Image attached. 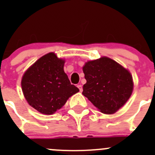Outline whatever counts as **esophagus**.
Instances as JSON below:
<instances>
[{"label":"esophagus","instance_id":"obj_1","mask_svg":"<svg viewBox=\"0 0 155 155\" xmlns=\"http://www.w3.org/2000/svg\"><path fill=\"white\" fill-rule=\"evenodd\" d=\"M78 88L79 89L80 92H82V90H83V87H82V86L81 85V84H79V85H78Z\"/></svg>","mask_w":155,"mask_h":155}]
</instances>
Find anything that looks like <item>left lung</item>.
<instances>
[{"mask_svg":"<svg viewBox=\"0 0 155 155\" xmlns=\"http://www.w3.org/2000/svg\"><path fill=\"white\" fill-rule=\"evenodd\" d=\"M87 83L82 94L104 114H114L129 99L133 89L127 69L108 57L89 61L83 67Z\"/></svg>","mask_w":155,"mask_h":155,"instance_id":"1","label":"left lung"}]
</instances>
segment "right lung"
Returning <instances> with one entry per match:
<instances>
[{
  "instance_id": "obj_1",
  "label": "right lung",
  "mask_w": 155,
  "mask_h": 155,
  "mask_svg": "<svg viewBox=\"0 0 155 155\" xmlns=\"http://www.w3.org/2000/svg\"><path fill=\"white\" fill-rule=\"evenodd\" d=\"M65 60L49 53L37 60L23 74L22 90L28 103L44 114L60 109L79 91L64 71Z\"/></svg>"
}]
</instances>
